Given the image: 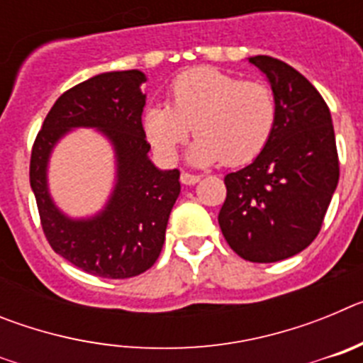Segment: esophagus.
<instances>
[{"label": "esophagus", "mask_w": 363, "mask_h": 363, "mask_svg": "<svg viewBox=\"0 0 363 363\" xmlns=\"http://www.w3.org/2000/svg\"><path fill=\"white\" fill-rule=\"evenodd\" d=\"M182 184L184 185H194L200 182V176L198 174H191V172H182Z\"/></svg>", "instance_id": "1"}]
</instances>
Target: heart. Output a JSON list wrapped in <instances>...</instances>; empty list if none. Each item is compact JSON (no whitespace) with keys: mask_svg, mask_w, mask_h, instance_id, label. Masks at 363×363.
<instances>
[{"mask_svg":"<svg viewBox=\"0 0 363 363\" xmlns=\"http://www.w3.org/2000/svg\"><path fill=\"white\" fill-rule=\"evenodd\" d=\"M274 125L277 99L265 83L214 67L179 74L169 86L167 105H152L143 116L150 143L165 160L176 158L194 129L198 138L189 160L196 165L251 162L267 147Z\"/></svg>","mask_w":363,"mask_h":363,"instance_id":"obj_1","label":"heart"}]
</instances>
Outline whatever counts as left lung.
I'll return each mask as SVG.
<instances>
[{
	"instance_id": "1",
	"label": "left lung",
	"mask_w": 363,
	"mask_h": 363,
	"mask_svg": "<svg viewBox=\"0 0 363 363\" xmlns=\"http://www.w3.org/2000/svg\"><path fill=\"white\" fill-rule=\"evenodd\" d=\"M249 62L271 83L277 125L255 162L225 176L218 223L236 255L272 264L298 255L318 236L340 163L331 112L313 83L277 57Z\"/></svg>"
}]
</instances>
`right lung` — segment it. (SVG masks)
<instances>
[{"label": "right lung", "mask_w": 363, "mask_h": 363, "mask_svg": "<svg viewBox=\"0 0 363 363\" xmlns=\"http://www.w3.org/2000/svg\"><path fill=\"white\" fill-rule=\"evenodd\" d=\"M143 82L140 70H118L78 83L56 99L32 145L30 187L45 238L54 252L99 278L123 280L152 267L182 189L178 169L160 171L147 156ZM76 126L101 130L117 152L115 191L106 209L86 220L65 217L46 187L50 152Z\"/></svg>", "instance_id": "1"}]
</instances>
